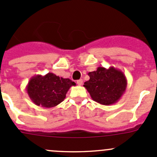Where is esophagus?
I'll return each instance as SVG.
<instances>
[{
  "label": "esophagus",
  "mask_w": 157,
  "mask_h": 157,
  "mask_svg": "<svg viewBox=\"0 0 157 157\" xmlns=\"http://www.w3.org/2000/svg\"><path fill=\"white\" fill-rule=\"evenodd\" d=\"M77 83L79 85V86H81V85L83 84V80H82V79H80V80H77Z\"/></svg>",
  "instance_id": "obj_1"
}]
</instances>
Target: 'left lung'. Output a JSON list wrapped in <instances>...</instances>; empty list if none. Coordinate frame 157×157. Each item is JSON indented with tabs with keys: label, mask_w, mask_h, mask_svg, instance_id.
<instances>
[{
	"label": "left lung",
	"mask_w": 157,
	"mask_h": 157,
	"mask_svg": "<svg viewBox=\"0 0 157 157\" xmlns=\"http://www.w3.org/2000/svg\"><path fill=\"white\" fill-rule=\"evenodd\" d=\"M90 80L84 86L95 102L104 105L115 104L121 99L127 88V79L119 69L99 67L88 74Z\"/></svg>",
	"instance_id": "obj_1"
}]
</instances>
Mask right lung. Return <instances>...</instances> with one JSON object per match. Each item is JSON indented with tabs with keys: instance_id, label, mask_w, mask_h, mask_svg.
I'll list each match as a JSON object with an SVG mask.
<instances>
[{
	"instance_id": "right-lung-1",
	"label": "right lung",
	"mask_w": 157,
	"mask_h": 157,
	"mask_svg": "<svg viewBox=\"0 0 157 157\" xmlns=\"http://www.w3.org/2000/svg\"><path fill=\"white\" fill-rule=\"evenodd\" d=\"M72 86L76 83L70 79L48 73L45 76H33L26 86V92L36 105L52 108L64 101Z\"/></svg>"
}]
</instances>
